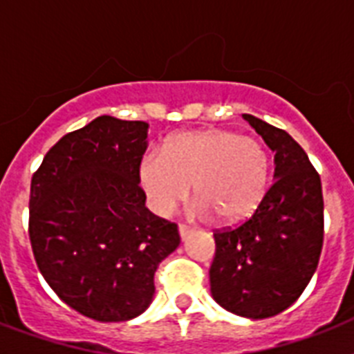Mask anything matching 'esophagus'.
<instances>
[{"label":"esophagus","mask_w":354,"mask_h":354,"mask_svg":"<svg viewBox=\"0 0 354 354\" xmlns=\"http://www.w3.org/2000/svg\"><path fill=\"white\" fill-rule=\"evenodd\" d=\"M178 232H180V236H182L183 241H185V239H187V236L191 235V233H193V227L187 226V224H180V227H178Z\"/></svg>","instance_id":"obj_1"}]
</instances>
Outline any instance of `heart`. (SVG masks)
I'll return each mask as SVG.
<instances>
[{
  "instance_id": "obj_1",
  "label": "heart",
  "mask_w": 354,
  "mask_h": 354,
  "mask_svg": "<svg viewBox=\"0 0 354 354\" xmlns=\"http://www.w3.org/2000/svg\"><path fill=\"white\" fill-rule=\"evenodd\" d=\"M139 185L152 211L165 215L194 194L222 222L252 216L270 185V154L264 145L232 130H194L172 136L163 152H145Z\"/></svg>"
}]
</instances>
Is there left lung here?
Instances as JSON below:
<instances>
[{
    "label": "left lung",
    "mask_w": 354,
    "mask_h": 354,
    "mask_svg": "<svg viewBox=\"0 0 354 354\" xmlns=\"http://www.w3.org/2000/svg\"><path fill=\"white\" fill-rule=\"evenodd\" d=\"M244 119L275 152V182L250 218L215 230L209 285L226 310L264 319L290 307L318 268L324 194L318 171L290 133L250 113Z\"/></svg>",
    "instance_id": "left-lung-1"
}]
</instances>
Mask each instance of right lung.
<instances>
[{
    "mask_svg": "<svg viewBox=\"0 0 354 354\" xmlns=\"http://www.w3.org/2000/svg\"><path fill=\"white\" fill-rule=\"evenodd\" d=\"M147 128L101 115L58 139L30 180L36 266L68 307L97 322L143 313L156 270L180 244L176 224L145 207Z\"/></svg>",
    "mask_w": 354,
    "mask_h": 354,
    "instance_id": "1",
    "label": "right lung"
}]
</instances>
